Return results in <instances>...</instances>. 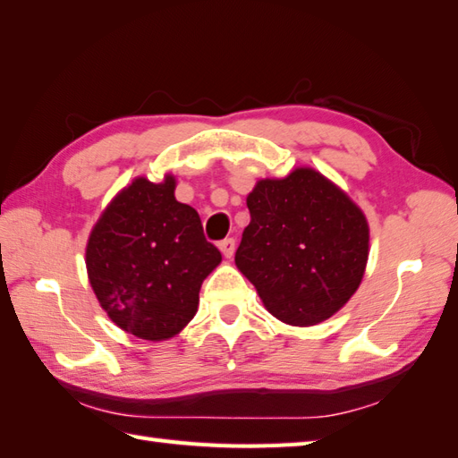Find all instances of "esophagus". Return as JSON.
Wrapping results in <instances>:
<instances>
[{
    "label": "esophagus",
    "mask_w": 458,
    "mask_h": 458,
    "mask_svg": "<svg viewBox=\"0 0 458 458\" xmlns=\"http://www.w3.org/2000/svg\"><path fill=\"white\" fill-rule=\"evenodd\" d=\"M219 249H221V252H223V257L231 259L233 255H235V241H233V239L221 241V242H219Z\"/></svg>",
    "instance_id": "1"
}]
</instances>
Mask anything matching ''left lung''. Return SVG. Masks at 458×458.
<instances>
[{
	"instance_id": "8db88e82",
	"label": "left lung",
	"mask_w": 458,
	"mask_h": 458,
	"mask_svg": "<svg viewBox=\"0 0 458 458\" xmlns=\"http://www.w3.org/2000/svg\"><path fill=\"white\" fill-rule=\"evenodd\" d=\"M250 223L235 264L274 318L310 327L359 290L369 260L367 216L310 166L259 180L247 196Z\"/></svg>"
}]
</instances>
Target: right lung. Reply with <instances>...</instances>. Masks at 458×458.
Returning a JSON list of instances; mask_svg holds the SVG:
<instances>
[{
    "label": "right lung",
    "instance_id": "add662e5",
    "mask_svg": "<svg viewBox=\"0 0 458 458\" xmlns=\"http://www.w3.org/2000/svg\"><path fill=\"white\" fill-rule=\"evenodd\" d=\"M176 178H135L89 233L86 268L99 306L145 341L174 337L194 318L199 288L221 262L198 211L174 198Z\"/></svg>",
    "mask_w": 458,
    "mask_h": 458
}]
</instances>
